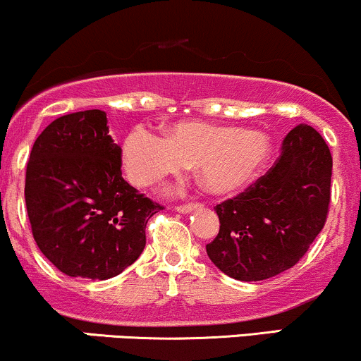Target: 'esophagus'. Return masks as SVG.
<instances>
[{
    "instance_id": "34e87169",
    "label": "esophagus",
    "mask_w": 361,
    "mask_h": 361,
    "mask_svg": "<svg viewBox=\"0 0 361 361\" xmlns=\"http://www.w3.org/2000/svg\"><path fill=\"white\" fill-rule=\"evenodd\" d=\"M195 209H197V205H195V204L178 205V207H175L176 212H180V214H190V212H192V210H195Z\"/></svg>"
}]
</instances>
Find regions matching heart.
Instances as JSON below:
<instances>
[{
	"instance_id": "heart-1",
	"label": "heart",
	"mask_w": 361,
	"mask_h": 361,
	"mask_svg": "<svg viewBox=\"0 0 361 361\" xmlns=\"http://www.w3.org/2000/svg\"><path fill=\"white\" fill-rule=\"evenodd\" d=\"M271 154L273 142L264 132L198 120L169 123L164 135L135 127L122 144L123 168L135 186H152L193 164L202 188L217 197L250 185Z\"/></svg>"
}]
</instances>
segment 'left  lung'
Returning a JSON list of instances; mask_svg holds the SVG:
<instances>
[{"label": "left lung", "mask_w": 361, "mask_h": 361, "mask_svg": "<svg viewBox=\"0 0 361 361\" xmlns=\"http://www.w3.org/2000/svg\"><path fill=\"white\" fill-rule=\"evenodd\" d=\"M333 157L321 134L299 123L270 171L233 200L215 207L221 229L207 255L227 276L271 279L299 261L324 227Z\"/></svg>", "instance_id": "8db88e82"}]
</instances>
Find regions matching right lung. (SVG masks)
<instances>
[{
  "instance_id": "right-lung-1",
  "label": "right lung",
  "mask_w": 361,
  "mask_h": 361,
  "mask_svg": "<svg viewBox=\"0 0 361 361\" xmlns=\"http://www.w3.org/2000/svg\"><path fill=\"white\" fill-rule=\"evenodd\" d=\"M103 110L56 118L35 140L25 178L34 239L57 270L109 280L146 247L147 221L163 207L122 178V149Z\"/></svg>"
}]
</instances>
